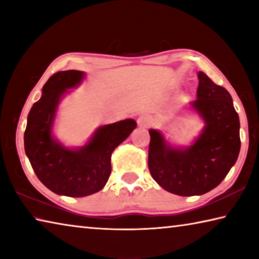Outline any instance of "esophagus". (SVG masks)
I'll return each mask as SVG.
<instances>
[{
  "instance_id": "1",
  "label": "esophagus",
  "mask_w": 259,
  "mask_h": 259,
  "mask_svg": "<svg viewBox=\"0 0 259 259\" xmlns=\"http://www.w3.org/2000/svg\"><path fill=\"white\" fill-rule=\"evenodd\" d=\"M138 124L140 126H143V128H147V126H150L152 124V121L148 116L142 115L138 117Z\"/></svg>"
}]
</instances>
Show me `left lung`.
Wrapping results in <instances>:
<instances>
[{
	"label": "left lung",
	"instance_id": "8db88e82",
	"mask_svg": "<svg viewBox=\"0 0 259 259\" xmlns=\"http://www.w3.org/2000/svg\"><path fill=\"white\" fill-rule=\"evenodd\" d=\"M198 99L191 106L205 126L192 146L174 148L159 131L150 130L148 169L165 191L182 196L213 190L238 160L241 140L239 115L225 88L199 72Z\"/></svg>",
	"mask_w": 259,
	"mask_h": 259
}]
</instances>
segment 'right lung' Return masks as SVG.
Wrapping results in <instances>:
<instances>
[{
    "instance_id": "obj_1",
    "label": "right lung",
    "mask_w": 259,
    "mask_h": 259,
    "mask_svg": "<svg viewBox=\"0 0 259 259\" xmlns=\"http://www.w3.org/2000/svg\"><path fill=\"white\" fill-rule=\"evenodd\" d=\"M80 71L57 72L43 85L33 105L24 135L25 152L35 175L56 194L81 198L102 190L112 171L113 151L136 128L133 119L103 125L85 146L69 150L52 138L57 106L69 88L82 81Z\"/></svg>"
}]
</instances>
